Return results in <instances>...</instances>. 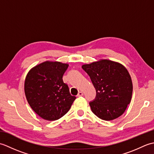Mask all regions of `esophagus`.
<instances>
[{
	"label": "esophagus",
	"instance_id": "1",
	"mask_svg": "<svg viewBox=\"0 0 154 154\" xmlns=\"http://www.w3.org/2000/svg\"><path fill=\"white\" fill-rule=\"evenodd\" d=\"M83 92H81V91H80V92H79V93H78L77 97H81V96H83Z\"/></svg>",
	"mask_w": 154,
	"mask_h": 154
}]
</instances>
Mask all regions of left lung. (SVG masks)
<instances>
[{
  "instance_id": "obj_1",
  "label": "left lung",
  "mask_w": 154,
  "mask_h": 154,
  "mask_svg": "<svg viewBox=\"0 0 154 154\" xmlns=\"http://www.w3.org/2000/svg\"><path fill=\"white\" fill-rule=\"evenodd\" d=\"M82 68L89 75L97 96L89 103L92 112L99 119L112 120L125 112L132 99L133 85L127 69L119 62L100 60Z\"/></svg>"
}]
</instances>
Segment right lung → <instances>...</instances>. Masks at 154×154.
<instances>
[{
    "label": "right lung",
    "instance_id": "add662e5",
    "mask_svg": "<svg viewBox=\"0 0 154 154\" xmlns=\"http://www.w3.org/2000/svg\"><path fill=\"white\" fill-rule=\"evenodd\" d=\"M68 66L60 61H46L28 71L24 81L25 95L32 110L42 119H60L76 99L71 95L62 79Z\"/></svg>",
    "mask_w": 154,
    "mask_h": 154
}]
</instances>
